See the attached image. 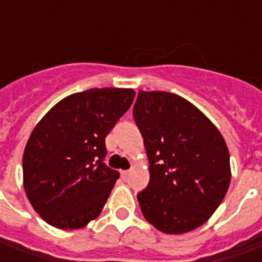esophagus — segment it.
Here are the masks:
<instances>
[{
    "mask_svg": "<svg viewBox=\"0 0 262 262\" xmlns=\"http://www.w3.org/2000/svg\"><path fill=\"white\" fill-rule=\"evenodd\" d=\"M129 172H130L129 170L122 171V172H120V174H122V178H123V180H127V177H129Z\"/></svg>",
    "mask_w": 262,
    "mask_h": 262,
    "instance_id": "34e87169",
    "label": "esophagus"
}]
</instances>
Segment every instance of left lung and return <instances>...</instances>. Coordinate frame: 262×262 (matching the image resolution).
<instances>
[{"label": "left lung", "instance_id": "8db88e82", "mask_svg": "<svg viewBox=\"0 0 262 262\" xmlns=\"http://www.w3.org/2000/svg\"><path fill=\"white\" fill-rule=\"evenodd\" d=\"M133 118L144 139L150 181L137 193L147 222L181 234L213 214L230 185V156L216 126L187 99L139 91Z\"/></svg>", "mask_w": 262, "mask_h": 262}]
</instances>
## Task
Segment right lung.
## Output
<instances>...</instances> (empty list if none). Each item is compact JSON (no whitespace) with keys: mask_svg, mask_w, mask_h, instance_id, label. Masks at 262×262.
<instances>
[{"mask_svg":"<svg viewBox=\"0 0 262 262\" xmlns=\"http://www.w3.org/2000/svg\"><path fill=\"white\" fill-rule=\"evenodd\" d=\"M129 88H92L56 103L24 151V188L45 222L63 230L101 213L119 172L103 163L105 137L130 108Z\"/></svg>","mask_w":262,"mask_h":262,"instance_id":"add662e5","label":"right lung"}]
</instances>
